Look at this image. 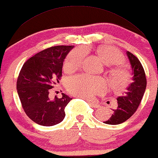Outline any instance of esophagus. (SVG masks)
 <instances>
[{
	"instance_id": "esophagus-1",
	"label": "esophagus",
	"mask_w": 158,
	"mask_h": 158,
	"mask_svg": "<svg viewBox=\"0 0 158 158\" xmlns=\"http://www.w3.org/2000/svg\"><path fill=\"white\" fill-rule=\"evenodd\" d=\"M88 104H89V105L91 107L94 108H98V107L99 106V105L98 104H97V103L94 102H90V101H88Z\"/></svg>"
}]
</instances>
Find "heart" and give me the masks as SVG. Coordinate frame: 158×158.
I'll return each instance as SVG.
<instances>
[{
	"label": "heart",
	"instance_id": "1",
	"mask_svg": "<svg viewBox=\"0 0 158 158\" xmlns=\"http://www.w3.org/2000/svg\"><path fill=\"white\" fill-rule=\"evenodd\" d=\"M85 52L81 49H75L68 54L64 61V68L67 70H76L83 64ZM102 59L108 65H119L124 62V56L121 52L113 47H106L100 52ZM114 86L122 89L129 78L128 71L124 68H117L111 72ZM66 87L71 93L85 99L93 98L95 94H102L107 90L108 83L104 79L92 77L85 74H77L70 77L66 81Z\"/></svg>",
	"mask_w": 158,
	"mask_h": 158
}]
</instances>
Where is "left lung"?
I'll return each instance as SVG.
<instances>
[{
  "label": "left lung",
  "mask_w": 158,
  "mask_h": 158,
  "mask_svg": "<svg viewBox=\"0 0 158 158\" xmlns=\"http://www.w3.org/2000/svg\"><path fill=\"white\" fill-rule=\"evenodd\" d=\"M127 56L133 70V81L122 96L117 97V107L113 109L110 118L104 123L110 125L122 124L135 113L144 96L147 87V77L142 65L137 57L127 51Z\"/></svg>",
  "instance_id": "8db88e82"
}]
</instances>
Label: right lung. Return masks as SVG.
<instances>
[{"label":"right lung","instance_id":"right-lung-1","mask_svg":"<svg viewBox=\"0 0 158 158\" xmlns=\"http://www.w3.org/2000/svg\"><path fill=\"white\" fill-rule=\"evenodd\" d=\"M73 45L48 48L31 56L23 65L16 89L25 114L36 124L52 127L63 121L65 107L71 97L62 93L61 98L50 99V89L62 76L64 59Z\"/></svg>","mask_w":158,"mask_h":158}]
</instances>
